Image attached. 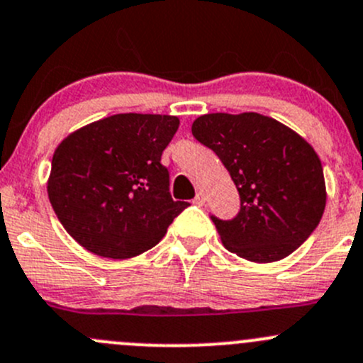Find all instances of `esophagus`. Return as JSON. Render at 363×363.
<instances>
[{
  "mask_svg": "<svg viewBox=\"0 0 363 363\" xmlns=\"http://www.w3.org/2000/svg\"><path fill=\"white\" fill-rule=\"evenodd\" d=\"M193 202H195L196 205H203L205 203V195L203 193H196V196L193 199Z\"/></svg>",
  "mask_w": 363,
  "mask_h": 363,
  "instance_id": "1",
  "label": "esophagus"
}]
</instances>
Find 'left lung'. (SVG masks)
Wrapping results in <instances>:
<instances>
[{
    "instance_id": "obj_1",
    "label": "left lung",
    "mask_w": 363,
    "mask_h": 363,
    "mask_svg": "<svg viewBox=\"0 0 363 363\" xmlns=\"http://www.w3.org/2000/svg\"><path fill=\"white\" fill-rule=\"evenodd\" d=\"M191 133L218 155L239 189L235 218L211 216L226 250L270 263L309 239L323 216L327 189L316 151L298 133L256 112L205 113Z\"/></svg>"
}]
</instances>
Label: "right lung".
I'll use <instances>...</instances> for the list:
<instances>
[{
    "instance_id": "right-lung-1",
    "label": "right lung",
    "mask_w": 363,
    "mask_h": 363,
    "mask_svg": "<svg viewBox=\"0 0 363 363\" xmlns=\"http://www.w3.org/2000/svg\"><path fill=\"white\" fill-rule=\"evenodd\" d=\"M175 116L116 113L69 133L52 156L47 193L65 230L87 251L124 259L151 250L188 202H174L161 155Z\"/></svg>"
}]
</instances>
